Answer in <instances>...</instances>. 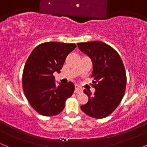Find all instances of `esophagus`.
Listing matches in <instances>:
<instances>
[{
    "label": "esophagus",
    "instance_id": "1",
    "mask_svg": "<svg viewBox=\"0 0 147 147\" xmlns=\"http://www.w3.org/2000/svg\"><path fill=\"white\" fill-rule=\"evenodd\" d=\"M82 92V88L81 87H79V86L75 85V93L79 94L81 93Z\"/></svg>",
    "mask_w": 147,
    "mask_h": 147
}]
</instances>
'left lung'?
<instances>
[{"label": "left lung", "instance_id": "1", "mask_svg": "<svg viewBox=\"0 0 147 147\" xmlns=\"http://www.w3.org/2000/svg\"><path fill=\"white\" fill-rule=\"evenodd\" d=\"M82 52L90 57L93 65L91 77L95 92L84 90L88 97L86 104L81 106L82 111L91 117L102 119L115 110L124 95L126 75L122 59L112 47L102 41L77 43Z\"/></svg>", "mask_w": 147, "mask_h": 147}]
</instances>
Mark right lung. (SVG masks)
I'll return each mask as SVG.
<instances>
[{"label":"right lung","mask_w":147,"mask_h":147,"mask_svg":"<svg viewBox=\"0 0 147 147\" xmlns=\"http://www.w3.org/2000/svg\"><path fill=\"white\" fill-rule=\"evenodd\" d=\"M76 47L75 43L45 42L37 45L28 57L23 72V89L30 105L41 115L59 114L73 94V83L57 86L53 73H59L67 56Z\"/></svg>","instance_id":"right-lung-1"}]
</instances>
